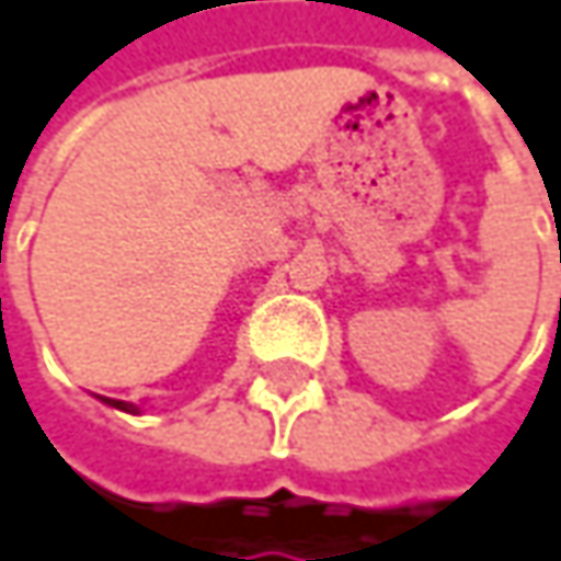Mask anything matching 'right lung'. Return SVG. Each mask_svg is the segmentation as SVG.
Segmentation results:
<instances>
[{
  "mask_svg": "<svg viewBox=\"0 0 561 561\" xmlns=\"http://www.w3.org/2000/svg\"><path fill=\"white\" fill-rule=\"evenodd\" d=\"M106 402H113L116 409H126V412H136V405H133V402H123V399H106Z\"/></svg>",
  "mask_w": 561,
  "mask_h": 561,
  "instance_id": "1",
  "label": "right lung"
}]
</instances>
